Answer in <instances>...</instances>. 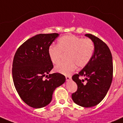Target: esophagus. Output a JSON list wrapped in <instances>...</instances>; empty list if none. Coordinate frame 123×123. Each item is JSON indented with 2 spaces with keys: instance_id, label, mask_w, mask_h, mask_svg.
<instances>
[{
  "instance_id": "esophagus-1",
  "label": "esophagus",
  "mask_w": 123,
  "mask_h": 123,
  "mask_svg": "<svg viewBox=\"0 0 123 123\" xmlns=\"http://www.w3.org/2000/svg\"><path fill=\"white\" fill-rule=\"evenodd\" d=\"M65 78H66L67 81H68V80H69L71 79V77L70 75H66V76H65Z\"/></svg>"
}]
</instances>
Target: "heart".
Listing matches in <instances>:
<instances>
[{"instance_id":"1","label":"heart","mask_w":123,"mask_h":123,"mask_svg":"<svg viewBox=\"0 0 123 123\" xmlns=\"http://www.w3.org/2000/svg\"><path fill=\"white\" fill-rule=\"evenodd\" d=\"M95 51L93 42L90 38H83L74 35H66L58 41V46H50L48 50L49 58L55 64L60 61L62 53H67V61L59 63L55 67L58 73L67 75L78 68L85 67L92 58Z\"/></svg>"}]
</instances>
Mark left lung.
Returning a JSON list of instances; mask_svg holds the SVG:
<instances>
[{"mask_svg":"<svg viewBox=\"0 0 123 123\" xmlns=\"http://www.w3.org/2000/svg\"><path fill=\"white\" fill-rule=\"evenodd\" d=\"M85 36L93 42L95 51L89 64L72 77L77 85V90L71 96L76 104L89 108L99 104L106 96L113 77V63L106 43L91 34Z\"/></svg>","mask_w":123,"mask_h":123,"instance_id":"obj_1","label":"left lung"}]
</instances>
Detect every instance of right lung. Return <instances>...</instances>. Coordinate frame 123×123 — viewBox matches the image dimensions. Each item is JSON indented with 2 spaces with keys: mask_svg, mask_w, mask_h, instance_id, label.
<instances>
[{
  "mask_svg": "<svg viewBox=\"0 0 123 123\" xmlns=\"http://www.w3.org/2000/svg\"><path fill=\"white\" fill-rule=\"evenodd\" d=\"M58 36V33L37 34L23 43L13 57L15 87L21 99L31 107L48 105L55 89L65 81V76L59 73L48 75L54 68L48 50Z\"/></svg>",
  "mask_w": 123,
  "mask_h": 123,
  "instance_id": "obj_1",
  "label": "right lung"
}]
</instances>
